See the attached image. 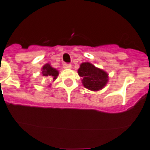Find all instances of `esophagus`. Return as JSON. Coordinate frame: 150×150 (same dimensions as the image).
Segmentation results:
<instances>
[{"label": "esophagus", "instance_id": "34e87169", "mask_svg": "<svg viewBox=\"0 0 150 150\" xmlns=\"http://www.w3.org/2000/svg\"><path fill=\"white\" fill-rule=\"evenodd\" d=\"M71 68V64H67V63H66V64L63 65V69H70Z\"/></svg>", "mask_w": 150, "mask_h": 150}]
</instances>
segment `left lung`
Masks as SVG:
<instances>
[{"label":"left lung","instance_id":"obj_1","mask_svg":"<svg viewBox=\"0 0 150 150\" xmlns=\"http://www.w3.org/2000/svg\"><path fill=\"white\" fill-rule=\"evenodd\" d=\"M78 74L81 77V82L84 88L92 91L102 90L109 81L107 72L89 62H82L80 65Z\"/></svg>","mask_w":150,"mask_h":150}]
</instances>
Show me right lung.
<instances>
[{
	"label": "right lung",
	"instance_id": "1",
	"mask_svg": "<svg viewBox=\"0 0 150 150\" xmlns=\"http://www.w3.org/2000/svg\"><path fill=\"white\" fill-rule=\"evenodd\" d=\"M41 75H42V76L48 77L50 80L54 81L57 79V76L59 75V71L56 69L55 68L52 67L50 64L47 63L41 69ZM50 85L51 84H50L49 87H50Z\"/></svg>",
	"mask_w": 150,
	"mask_h": 150
}]
</instances>
